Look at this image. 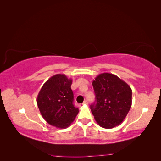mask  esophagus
I'll list each match as a JSON object with an SVG mask.
<instances>
[{"instance_id":"obj_1","label":"esophagus","mask_w":161,"mask_h":161,"mask_svg":"<svg viewBox=\"0 0 161 161\" xmlns=\"http://www.w3.org/2000/svg\"><path fill=\"white\" fill-rule=\"evenodd\" d=\"M82 104H83V105H87V104H88V101H87V100L84 101V102H83V103H82Z\"/></svg>"}]
</instances>
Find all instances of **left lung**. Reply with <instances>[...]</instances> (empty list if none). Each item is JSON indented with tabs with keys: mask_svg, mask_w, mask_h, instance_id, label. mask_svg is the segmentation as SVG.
I'll return each instance as SVG.
<instances>
[{
	"mask_svg": "<svg viewBox=\"0 0 161 161\" xmlns=\"http://www.w3.org/2000/svg\"><path fill=\"white\" fill-rule=\"evenodd\" d=\"M95 102L90 108L97 123L107 129L119 125L131 106L130 86L110 73H102L92 81Z\"/></svg>",
	"mask_w": 161,
	"mask_h": 161,
	"instance_id": "8db88e82",
	"label": "left lung"
}]
</instances>
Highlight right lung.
<instances>
[{"instance_id":"1","label":"right lung","mask_w":161,"mask_h":161,"mask_svg":"<svg viewBox=\"0 0 161 161\" xmlns=\"http://www.w3.org/2000/svg\"><path fill=\"white\" fill-rule=\"evenodd\" d=\"M72 82L64 75H53L43 84L37 97L43 119L58 128L69 127L79 114V109L74 105Z\"/></svg>"}]
</instances>
